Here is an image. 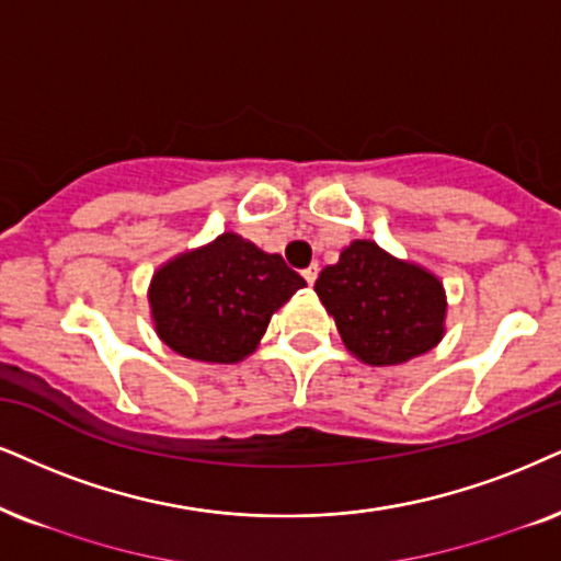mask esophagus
Here are the masks:
<instances>
[{"label":"esophagus","instance_id":"esophagus-1","mask_svg":"<svg viewBox=\"0 0 561 561\" xmlns=\"http://www.w3.org/2000/svg\"><path fill=\"white\" fill-rule=\"evenodd\" d=\"M302 279L308 282V285H316V279H318V266H308V268H305Z\"/></svg>","mask_w":561,"mask_h":561}]
</instances>
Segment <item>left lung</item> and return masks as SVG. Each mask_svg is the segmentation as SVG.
<instances>
[{
	"label": "left lung",
	"mask_w": 561,
	"mask_h": 561,
	"mask_svg": "<svg viewBox=\"0 0 561 561\" xmlns=\"http://www.w3.org/2000/svg\"><path fill=\"white\" fill-rule=\"evenodd\" d=\"M316 293L336 318L346 350L367 365H401L443 339L445 293L437 276L354 240L325 266Z\"/></svg>",
	"instance_id": "1"
}]
</instances>
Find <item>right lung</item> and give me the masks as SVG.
<instances>
[{
	"mask_svg": "<svg viewBox=\"0 0 561 561\" xmlns=\"http://www.w3.org/2000/svg\"><path fill=\"white\" fill-rule=\"evenodd\" d=\"M300 287L305 279L282 256L225 232L154 274V329L183 357L238 363L256 350L268 318Z\"/></svg>",
	"mask_w": 561,
	"mask_h": 561,
	"instance_id": "obj_1",
	"label": "right lung"
}]
</instances>
